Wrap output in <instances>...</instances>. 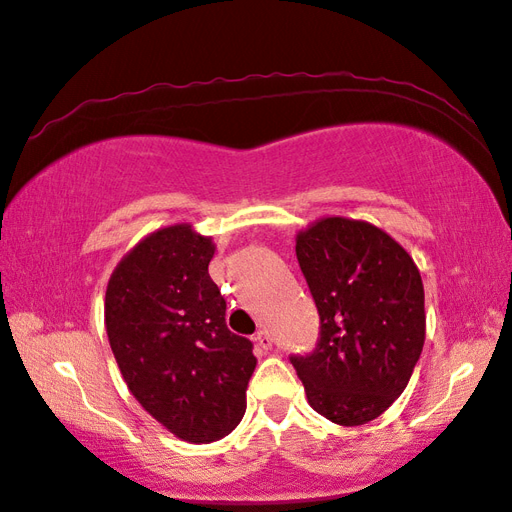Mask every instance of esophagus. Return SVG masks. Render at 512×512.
<instances>
[{
  "instance_id": "34e87169",
  "label": "esophagus",
  "mask_w": 512,
  "mask_h": 512,
  "mask_svg": "<svg viewBox=\"0 0 512 512\" xmlns=\"http://www.w3.org/2000/svg\"><path fill=\"white\" fill-rule=\"evenodd\" d=\"M255 343L262 347V350H270V347H273V336H270L268 330H259L255 334Z\"/></svg>"
}]
</instances>
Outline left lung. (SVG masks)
<instances>
[{"label":"left lung","instance_id":"1","mask_svg":"<svg viewBox=\"0 0 512 512\" xmlns=\"http://www.w3.org/2000/svg\"><path fill=\"white\" fill-rule=\"evenodd\" d=\"M295 248L321 332L317 350L290 361L314 411L358 427L394 405L420 358V270L383 228L350 217L312 222Z\"/></svg>","mask_w":512,"mask_h":512}]
</instances>
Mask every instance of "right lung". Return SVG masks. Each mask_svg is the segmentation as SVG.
I'll list each match as a JSON object with an SVG mask.
<instances>
[{
  "mask_svg": "<svg viewBox=\"0 0 512 512\" xmlns=\"http://www.w3.org/2000/svg\"><path fill=\"white\" fill-rule=\"evenodd\" d=\"M211 237L191 224L149 233L107 281L105 330L134 398L173 436L209 444L246 411L253 343L226 328L209 275Z\"/></svg>",
  "mask_w": 512,
  "mask_h": 512,
  "instance_id": "right-lung-1",
  "label": "right lung"
}]
</instances>
